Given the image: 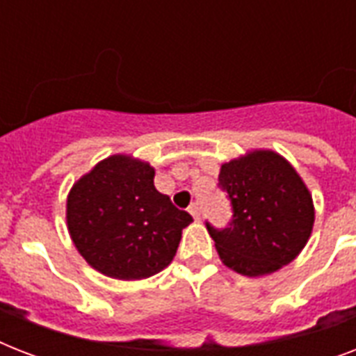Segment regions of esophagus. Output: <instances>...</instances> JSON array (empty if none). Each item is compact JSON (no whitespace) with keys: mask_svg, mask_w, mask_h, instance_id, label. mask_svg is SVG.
Returning a JSON list of instances; mask_svg holds the SVG:
<instances>
[{"mask_svg":"<svg viewBox=\"0 0 356 356\" xmlns=\"http://www.w3.org/2000/svg\"><path fill=\"white\" fill-rule=\"evenodd\" d=\"M188 212H190V214H192V216L195 218V220H200V216H201L200 203H192V205L188 207Z\"/></svg>","mask_w":356,"mask_h":356,"instance_id":"obj_1","label":"esophagus"}]
</instances>
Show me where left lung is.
Here are the masks:
<instances>
[{"label": "left lung", "instance_id": "left-lung-1", "mask_svg": "<svg viewBox=\"0 0 356 356\" xmlns=\"http://www.w3.org/2000/svg\"><path fill=\"white\" fill-rule=\"evenodd\" d=\"M220 186L233 205L231 227L207 225L220 260L245 277L290 264L314 227L312 194L296 168L271 149H253L220 168Z\"/></svg>", "mask_w": 356, "mask_h": 356}]
</instances>
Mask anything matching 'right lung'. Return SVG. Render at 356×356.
I'll return each mask as SVG.
<instances>
[{
  "mask_svg": "<svg viewBox=\"0 0 356 356\" xmlns=\"http://www.w3.org/2000/svg\"><path fill=\"white\" fill-rule=\"evenodd\" d=\"M155 168L111 155L77 179L66 200V225L79 254L99 273L140 281L162 271L192 223L155 188Z\"/></svg>",
  "mask_w": 356,
  "mask_h": 356,
  "instance_id": "1",
  "label": "right lung"
}]
</instances>
